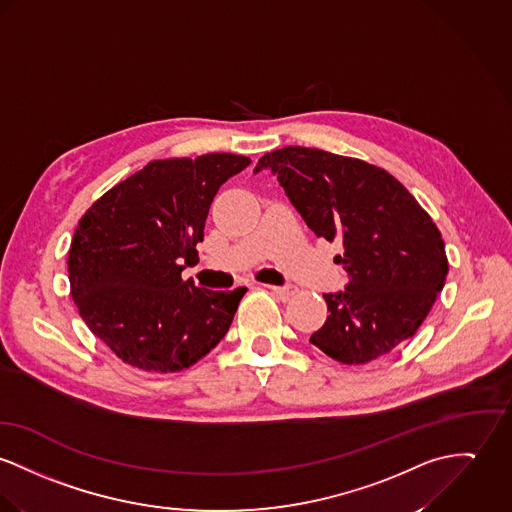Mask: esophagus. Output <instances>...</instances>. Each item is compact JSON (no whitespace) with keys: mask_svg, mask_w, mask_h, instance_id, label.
<instances>
[{"mask_svg":"<svg viewBox=\"0 0 512 512\" xmlns=\"http://www.w3.org/2000/svg\"><path fill=\"white\" fill-rule=\"evenodd\" d=\"M263 286L269 288L271 292H275L280 300H290V298L296 294L294 286H273V284H263Z\"/></svg>","mask_w":512,"mask_h":512,"instance_id":"obj_1","label":"esophagus"}]
</instances>
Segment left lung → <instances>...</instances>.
<instances>
[{
    "instance_id": "left-lung-1",
    "label": "left lung",
    "mask_w": 512,
    "mask_h": 512,
    "mask_svg": "<svg viewBox=\"0 0 512 512\" xmlns=\"http://www.w3.org/2000/svg\"><path fill=\"white\" fill-rule=\"evenodd\" d=\"M308 228L339 239L345 290L323 294L327 321L310 343L345 364H364L413 337L448 275L431 216L388 171L360 159L288 146L259 159Z\"/></svg>"
}]
</instances>
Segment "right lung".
Returning <instances> with one entry per match:
<instances>
[{"mask_svg": "<svg viewBox=\"0 0 512 512\" xmlns=\"http://www.w3.org/2000/svg\"><path fill=\"white\" fill-rule=\"evenodd\" d=\"M249 163L236 154L150 161L79 220L68 253L72 298L126 364L179 372L228 333L247 288H198L181 278V261L197 259L212 200Z\"/></svg>", "mask_w": 512, "mask_h": 512, "instance_id": "add662e5", "label": "right lung"}]
</instances>
